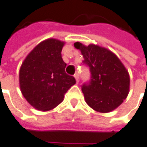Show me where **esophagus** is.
<instances>
[{
  "label": "esophagus",
  "mask_w": 147,
  "mask_h": 147,
  "mask_svg": "<svg viewBox=\"0 0 147 147\" xmlns=\"http://www.w3.org/2000/svg\"><path fill=\"white\" fill-rule=\"evenodd\" d=\"M74 77H75V79H76V82H79V75L77 73H76L75 75H74Z\"/></svg>",
  "instance_id": "obj_1"
}]
</instances>
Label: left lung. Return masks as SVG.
I'll return each instance as SVG.
<instances>
[{"mask_svg": "<svg viewBox=\"0 0 147 147\" xmlns=\"http://www.w3.org/2000/svg\"><path fill=\"white\" fill-rule=\"evenodd\" d=\"M84 57L83 63L89 66L91 82L82 86L87 105L100 113L117 109L127 97L130 76L125 65L112 51L97 45L85 46L74 43Z\"/></svg>", "mask_w": 147, "mask_h": 147, "instance_id": "left-lung-1", "label": "left lung"}]
</instances>
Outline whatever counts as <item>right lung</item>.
Instances as JSON below:
<instances>
[{
  "mask_svg": "<svg viewBox=\"0 0 147 147\" xmlns=\"http://www.w3.org/2000/svg\"><path fill=\"white\" fill-rule=\"evenodd\" d=\"M64 41L50 38L39 43L26 56L19 71L23 96L38 111H47L64 100L66 91L76 84L65 73L61 57Z\"/></svg>",
  "mask_w": 147,
  "mask_h": 147,
  "instance_id": "obj_1",
  "label": "right lung"
}]
</instances>
